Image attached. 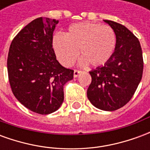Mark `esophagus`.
Masks as SVG:
<instances>
[{"mask_svg":"<svg viewBox=\"0 0 150 150\" xmlns=\"http://www.w3.org/2000/svg\"><path fill=\"white\" fill-rule=\"evenodd\" d=\"M81 73V71H79V70H75L74 71V77H78L79 75Z\"/></svg>","mask_w":150,"mask_h":150,"instance_id":"34e87169","label":"esophagus"}]
</instances>
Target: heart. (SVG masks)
I'll list each match as a JSON object with an SVG mask.
<instances>
[{"label": "heart", "instance_id": "b5f03b06", "mask_svg": "<svg viewBox=\"0 0 150 150\" xmlns=\"http://www.w3.org/2000/svg\"><path fill=\"white\" fill-rule=\"evenodd\" d=\"M116 45V34L112 28L88 21L71 25L63 38L55 36L53 39L56 57L65 67L74 64L78 52L83 58V65H104L112 58Z\"/></svg>", "mask_w": 150, "mask_h": 150}]
</instances>
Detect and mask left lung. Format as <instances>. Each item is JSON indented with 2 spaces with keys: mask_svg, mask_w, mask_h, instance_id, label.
Here are the masks:
<instances>
[{
  "mask_svg": "<svg viewBox=\"0 0 150 150\" xmlns=\"http://www.w3.org/2000/svg\"><path fill=\"white\" fill-rule=\"evenodd\" d=\"M115 31L116 45L110 60L89 72L91 83L87 91L95 107L115 111L125 106L135 93L143 74V56L140 42L123 25L104 20Z\"/></svg>",
  "mask_w": 150,
  "mask_h": 150,
  "instance_id": "8db88e82",
  "label": "left lung"
}]
</instances>
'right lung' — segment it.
<instances>
[{
  "instance_id": "add662e5",
  "label": "right lung",
  "mask_w": 150,
  "mask_h": 150,
  "mask_svg": "<svg viewBox=\"0 0 150 150\" xmlns=\"http://www.w3.org/2000/svg\"><path fill=\"white\" fill-rule=\"evenodd\" d=\"M59 21L38 18L12 41L7 68L9 84L18 100L34 112L46 115L63 102V86L74 71L59 63L53 48V32Z\"/></svg>"
}]
</instances>
